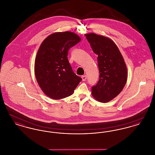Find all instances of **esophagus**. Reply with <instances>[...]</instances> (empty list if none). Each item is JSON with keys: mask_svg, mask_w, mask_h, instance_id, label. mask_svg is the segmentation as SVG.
Masks as SVG:
<instances>
[{"mask_svg": "<svg viewBox=\"0 0 155 155\" xmlns=\"http://www.w3.org/2000/svg\"><path fill=\"white\" fill-rule=\"evenodd\" d=\"M81 78H82V81H85V80H87V75H82V76L81 77Z\"/></svg>", "mask_w": 155, "mask_h": 155, "instance_id": "obj_1", "label": "esophagus"}]
</instances>
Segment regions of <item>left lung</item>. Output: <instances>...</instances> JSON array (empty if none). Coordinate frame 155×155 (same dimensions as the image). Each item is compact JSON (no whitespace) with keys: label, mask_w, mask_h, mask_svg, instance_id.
Instances as JSON below:
<instances>
[{"label":"left lung","mask_w":155,"mask_h":155,"mask_svg":"<svg viewBox=\"0 0 155 155\" xmlns=\"http://www.w3.org/2000/svg\"><path fill=\"white\" fill-rule=\"evenodd\" d=\"M94 52L97 55L99 80L92 88L97 101L106 103L122 91L127 80V69L118 47L107 37L94 33L85 35Z\"/></svg>","instance_id":"left-lung-1"}]
</instances>
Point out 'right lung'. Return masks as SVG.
<instances>
[{
	"instance_id": "right-lung-1",
	"label": "right lung",
	"mask_w": 155,
	"mask_h": 155,
	"mask_svg": "<svg viewBox=\"0 0 155 155\" xmlns=\"http://www.w3.org/2000/svg\"><path fill=\"white\" fill-rule=\"evenodd\" d=\"M81 41L72 32H54L41 45L35 61V75L45 94L53 99L70 96L82 80L74 73L67 58L68 51Z\"/></svg>"
}]
</instances>
